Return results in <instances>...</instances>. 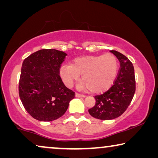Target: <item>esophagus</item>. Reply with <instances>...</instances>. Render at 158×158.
<instances>
[{
	"mask_svg": "<svg viewBox=\"0 0 158 158\" xmlns=\"http://www.w3.org/2000/svg\"><path fill=\"white\" fill-rule=\"evenodd\" d=\"M75 96L77 97V98H85V96H84L83 94H80L78 93H76V94H75Z\"/></svg>",
	"mask_w": 158,
	"mask_h": 158,
	"instance_id": "esophagus-1",
	"label": "esophagus"
}]
</instances>
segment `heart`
I'll return each instance as SVG.
<instances>
[{
  "label": "heart",
  "instance_id": "1",
  "mask_svg": "<svg viewBox=\"0 0 158 158\" xmlns=\"http://www.w3.org/2000/svg\"><path fill=\"white\" fill-rule=\"evenodd\" d=\"M118 69L116 57L107 53L77 57L71 64L62 65L60 75L68 87H71L82 75V88H88L93 94H101L109 90L114 83Z\"/></svg>",
  "mask_w": 158,
  "mask_h": 158
}]
</instances>
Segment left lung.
I'll use <instances>...</instances> for the list:
<instances>
[{
    "label": "left lung",
    "instance_id": "obj_1",
    "mask_svg": "<svg viewBox=\"0 0 158 158\" xmlns=\"http://www.w3.org/2000/svg\"><path fill=\"white\" fill-rule=\"evenodd\" d=\"M111 52L120 62V68L113 85L104 94L95 96L96 104L88 112L93 117L111 120L120 116L132 100L136 90L135 69L126 56L115 50Z\"/></svg>",
    "mask_w": 158,
    "mask_h": 158
}]
</instances>
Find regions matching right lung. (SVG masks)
<instances>
[{"mask_svg": "<svg viewBox=\"0 0 158 158\" xmlns=\"http://www.w3.org/2000/svg\"><path fill=\"white\" fill-rule=\"evenodd\" d=\"M67 55L55 49H40L23 60L19 94L22 104L34 118L57 119L65 113L75 94L64 85L60 69Z\"/></svg>", "mask_w": 158, "mask_h": 158, "instance_id": "1", "label": "right lung"}]
</instances>
